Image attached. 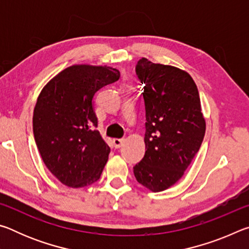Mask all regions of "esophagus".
<instances>
[{
	"label": "esophagus",
	"mask_w": 249,
	"mask_h": 249,
	"mask_svg": "<svg viewBox=\"0 0 249 249\" xmlns=\"http://www.w3.org/2000/svg\"><path fill=\"white\" fill-rule=\"evenodd\" d=\"M123 144H124L123 138H114V140H113V145H114L115 148H120V147L123 146Z\"/></svg>",
	"instance_id": "1"
}]
</instances>
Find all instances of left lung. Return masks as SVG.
Here are the masks:
<instances>
[{"instance_id": "8db88e82", "label": "left lung", "mask_w": 249, "mask_h": 249, "mask_svg": "<svg viewBox=\"0 0 249 249\" xmlns=\"http://www.w3.org/2000/svg\"><path fill=\"white\" fill-rule=\"evenodd\" d=\"M136 74L145 84L144 158L134 167L135 178L153 192L175 184L190 166L205 134V120L196 84L179 68L142 58Z\"/></svg>"}]
</instances>
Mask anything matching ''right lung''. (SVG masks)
I'll use <instances>...</instances> for the list:
<instances>
[{"mask_svg": "<svg viewBox=\"0 0 249 249\" xmlns=\"http://www.w3.org/2000/svg\"><path fill=\"white\" fill-rule=\"evenodd\" d=\"M107 66L74 65L46 84L34 108V137L46 167L67 187L94 183L111 149L98 127L93 96L120 79Z\"/></svg>", "mask_w": 249, "mask_h": 249, "instance_id": "obj_1", "label": "right lung"}]
</instances>
